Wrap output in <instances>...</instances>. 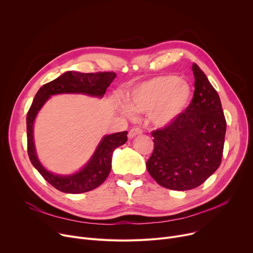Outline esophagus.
I'll use <instances>...</instances> for the list:
<instances>
[{"instance_id":"1","label":"esophagus","mask_w":253,"mask_h":253,"mask_svg":"<svg viewBox=\"0 0 253 253\" xmlns=\"http://www.w3.org/2000/svg\"><path fill=\"white\" fill-rule=\"evenodd\" d=\"M141 133H142V130L139 127H133L132 129H130V131L128 133V137L133 138L136 135H139V134H141Z\"/></svg>"}]
</instances>
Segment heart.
Segmentation results:
<instances>
[{"instance_id":"obj_1","label":"heart","mask_w":253,"mask_h":253,"mask_svg":"<svg viewBox=\"0 0 253 253\" xmlns=\"http://www.w3.org/2000/svg\"><path fill=\"white\" fill-rule=\"evenodd\" d=\"M192 97V91L186 82L176 75H163L150 79L128 96V108L123 109L127 117L132 112L153 114V121L158 126L173 123L187 109Z\"/></svg>"}]
</instances>
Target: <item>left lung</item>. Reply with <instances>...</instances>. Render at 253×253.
Returning a JSON list of instances; mask_svg holds the SVG:
<instances>
[{"mask_svg": "<svg viewBox=\"0 0 253 253\" xmlns=\"http://www.w3.org/2000/svg\"><path fill=\"white\" fill-rule=\"evenodd\" d=\"M194 94L177 119L151 132L154 151L146 169L161 186L171 190L198 187L221 165L226 119L220 96L196 64Z\"/></svg>", "mask_w": 253, "mask_h": 253, "instance_id": "8db88e82", "label": "left lung"}]
</instances>
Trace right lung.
Listing matches in <instances>:
<instances>
[{"mask_svg": "<svg viewBox=\"0 0 253 253\" xmlns=\"http://www.w3.org/2000/svg\"><path fill=\"white\" fill-rule=\"evenodd\" d=\"M114 72L80 73L68 71L55 80L45 83L35 96L26 117L27 126V151L33 167L56 189L65 193H83L95 189L102 185L111 172L113 151L127 141V131L106 135L97 145L93 156L84 168L68 176L49 173L40 163L33 141V122L36 117L53 94L59 93H84L102 97L106 93L111 82L115 79Z\"/></svg>", "mask_w": 253, "mask_h": 253, "instance_id": "obj_1", "label": "right lung"}]
</instances>
